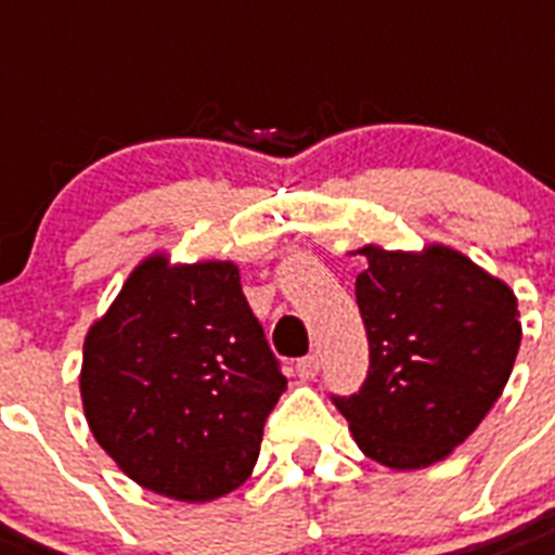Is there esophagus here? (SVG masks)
Returning <instances> with one entry per match:
<instances>
[{
  "label": "esophagus",
  "instance_id": "1",
  "mask_svg": "<svg viewBox=\"0 0 555 555\" xmlns=\"http://www.w3.org/2000/svg\"><path fill=\"white\" fill-rule=\"evenodd\" d=\"M317 373H319V356L317 353L305 356V359H299V362H296V376H299L301 382L317 379Z\"/></svg>",
  "mask_w": 555,
  "mask_h": 555
}]
</instances>
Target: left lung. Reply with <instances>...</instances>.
<instances>
[{"mask_svg":"<svg viewBox=\"0 0 555 555\" xmlns=\"http://www.w3.org/2000/svg\"><path fill=\"white\" fill-rule=\"evenodd\" d=\"M356 276L371 371L333 399L364 456L390 470L448 459L481 425L511 379L521 345L507 282L448 245L359 247Z\"/></svg>","mask_w":555,"mask_h":555,"instance_id":"1","label":"left lung"}]
</instances>
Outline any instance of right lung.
Instances as JSON below:
<instances>
[{
    "instance_id": "right-lung-1",
    "label": "right lung",
    "mask_w": 555,
    "mask_h": 555,
    "mask_svg": "<svg viewBox=\"0 0 555 555\" xmlns=\"http://www.w3.org/2000/svg\"><path fill=\"white\" fill-rule=\"evenodd\" d=\"M285 387L233 262L156 250L85 336L90 434L128 479L176 502L245 485Z\"/></svg>"
}]
</instances>
